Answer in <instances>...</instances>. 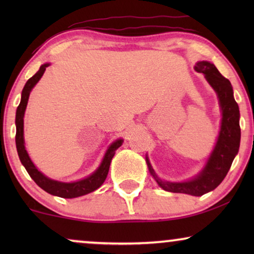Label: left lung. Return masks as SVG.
Returning <instances> with one entry per match:
<instances>
[{
  "label": "left lung",
  "mask_w": 254,
  "mask_h": 254,
  "mask_svg": "<svg viewBox=\"0 0 254 254\" xmlns=\"http://www.w3.org/2000/svg\"><path fill=\"white\" fill-rule=\"evenodd\" d=\"M197 72H202L207 81L216 91L222 110V124L213 152L207 165L196 178L185 183L162 182L155 175L154 170L147 159L148 168L156 182L163 190L172 193H184L194 196H201L216 189L225 178L230 169L235 156L237 155L241 143V126H239V109L234 98V90L228 78L222 76L213 64L207 61L197 62L195 67Z\"/></svg>",
  "instance_id": "8db88e82"
}]
</instances>
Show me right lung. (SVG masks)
Returning a JSON list of instances; mask_svg holds the SVG:
<instances>
[{
    "instance_id": "right-lung-1",
    "label": "right lung",
    "mask_w": 254,
    "mask_h": 254,
    "mask_svg": "<svg viewBox=\"0 0 254 254\" xmlns=\"http://www.w3.org/2000/svg\"><path fill=\"white\" fill-rule=\"evenodd\" d=\"M50 65V64H45L40 67L36 74L31 77L29 81L26 82L25 86H24L22 91V99L18 107H17L16 112V147L17 152H18L19 159L22 162V164L25 166L27 173H29L31 178L34 180V183L38 186L41 187L44 190H46L47 193L52 194V195H57L60 197H64V199H72V197H77L85 195V194L91 193L97 189H99L103 185V183L105 182L107 173L110 170V164L112 161L114 154L118 148L123 144V140H117L114 143L111 144L109 150L106 151L105 157H104L102 164L98 168V170L95 173H92L91 176L88 178L79 180V182L75 183H60L57 180H52L47 177H45L40 171H38V169L34 166V164L31 161L29 155L25 150V145H24V113H25V109L27 105V100H29V96L31 90L34 85L37 84L38 81L41 78V76L44 75L46 68Z\"/></svg>"
}]
</instances>
